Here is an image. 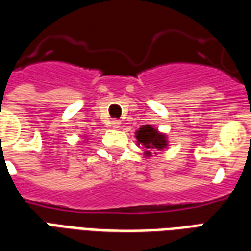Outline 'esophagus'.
Returning a JSON list of instances; mask_svg holds the SVG:
<instances>
[{
	"instance_id": "34e87169",
	"label": "esophagus",
	"mask_w": 251,
	"mask_h": 251,
	"mask_svg": "<svg viewBox=\"0 0 251 251\" xmlns=\"http://www.w3.org/2000/svg\"><path fill=\"white\" fill-rule=\"evenodd\" d=\"M121 125V122L118 120H113L111 122H110V126L113 127V129H118Z\"/></svg>"
}]
</instances>
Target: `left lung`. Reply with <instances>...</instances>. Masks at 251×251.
<instances>
[{
  "label": "left lung",
  "mask_w": 251,
  "mask_h": 251,
  "mask_svg": "<svg viewBox=\"0 0 251 251\" xmlns=\"http://www.w3.org/2000/svg\"><path fill=\"white\" fill-rule=\"evenodd\" d=\"M137 142L142 144L145 148H152V149H163L167 147V140L164 134H160L152 126H142L140 130L136 133ZM149 153V152H147Z\"/></svg>",
  "instance_id": "1"
}]
</instances>
